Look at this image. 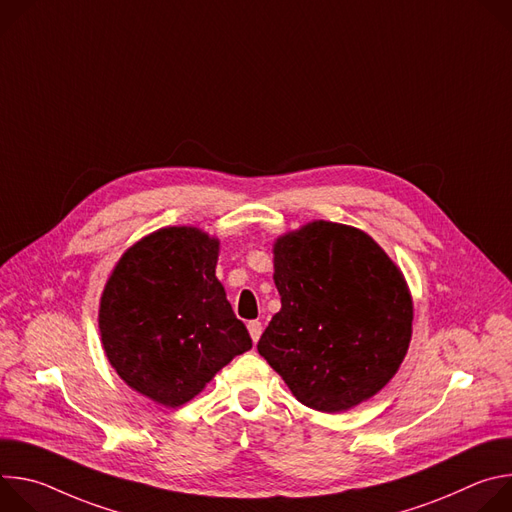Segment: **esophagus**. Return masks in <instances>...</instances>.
<instances>
[{
    "label": "esophagus",
    "mask_w": 512,
    "mask_h": 512,
    "mask_svg": "<svg viewBox=\"0 0 512 512\" xmlns=\"http://www.w3.org/2000/svg\"><path fill=\"white\" fill-rule=\"evenodd\" d=\"M247 328H249V334H251L253 342H257V340L261 338V332H263V324H261L259 320H253V322H249V324H247Z\"/></svg>",
    "instance_id": "esophagus-1"
}]
</instances>
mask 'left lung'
Here are the masks:
<instances>
[{
  "mask_svg": "<svg viewBox=\"0 0 512 512\" xmlns=\"http://www.w3.org/2000/svg\"><path fill=\"white\" fill-rule=\"evenodd\" d=\"M281 310L257 350L310 409L340 413L377 395L411 342L413 302L391 257L360 229L314 221L273 245Z\"/></svg>",
  "mask_w": 512,
  "mask_h": 512,
  "instance_id": "1",
  "label": "left lung"
}]
</instances>
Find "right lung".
Segmentation results:
<instances>
[{
  "label": "right lung",
  "instance_id": "1",
  "mask_svg": "<svg viewBox=\"0 0 512 512\" xmlns=\"http://www.w3.org/2000/svg\"><path fill=\"white\" fill-rule=\"evenodd\" d=\"M218 239L166 227L131 245L99 308L105 354L137 393L166 407L194 399L253 342L216 279Z\"/></svg>",
  "mask_w": 512,
  "mask_h": 512
}]
</instances>
